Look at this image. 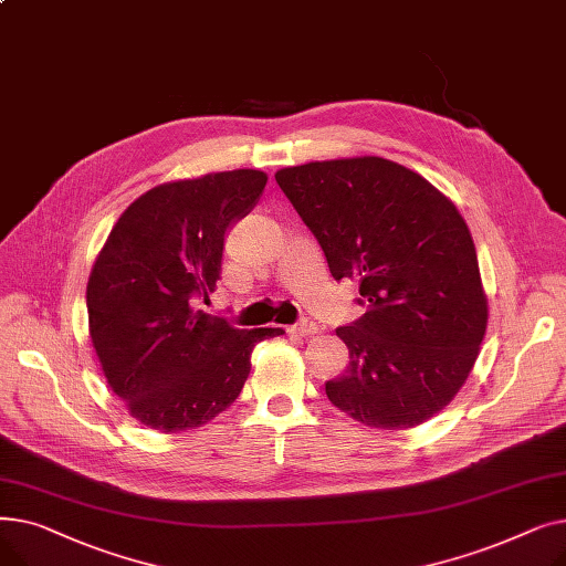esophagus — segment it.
<instances>
[{"label":"esophagus","instance_id":"1","mask_svg":"<svg viewBox=\"0 0 566 566\" xmlns=\"http://www.w3.org/2000/svg\"><path fill=\"white\" fill-rule=\"evenodd\" d=\"M286 333H291V335H301V337L316 335V333H318V323H316V321H312V318H303L301 323L289 325Z\"/></svg>","mask_w":566,"mask_h":566}]
</instances>
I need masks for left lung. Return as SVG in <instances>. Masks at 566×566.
<instances>
[{
	"label": "left lung",
	"mask_w": 566,
	"mask_h": 566,
	"mask_svg": "<svg viewBox=\"0 0 566 566\" xmlns=\"http://www.w3.org/2000/svg\"><path fill=\"white\" fill-rule=\"evenodd\" d=\"M275 181L316 235L335 280L367 312L337 337L348 367L325 395L374 429L427 422L480 355L489 303L470 229L418 171L378 156L284 167Z\"/></svg>",
	"instance_id": "8db88e82"
}]
</instances>
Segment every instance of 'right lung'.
I'll return each instance as SVG.
<instances>
[{"mask_svg":"<svg viewBox=\"0 0 566 566\" xmlns=\"http://www.w3.org/2000/svg\"><path fill=\"white\" fill-rule=\"evenodd\" d=\"M268 176L233 169L156 186L112 227L86 284L88 335L112 392L160 433L211 422L250 376L259 342L282 328H233L197 307L216 291L227 229Z\"/></svg>","mask_w":566,"mask_h":566,"instance_id":"obj_1","label":"right lung"}]
</instances>
